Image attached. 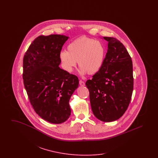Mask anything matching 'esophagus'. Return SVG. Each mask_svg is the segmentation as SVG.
<instances>
[{
	"label": "esophagus",
	"instance_id": "obj_1",
	"mask_svg": "<svg viewBox=\"0 0 158 158\" xmlns=\"http://www.w3.org/2000/svg\"><path fill=\"white\" fill-rule=\"evenodd\" d=\"M79 85L81 86H85V82H83V81H79Z\"/></svg>",
	"mask_w": 158,
	"mask_h": 158
}]
</instances>
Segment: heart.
Returning <instances> with one entry per match:
<instances>
[{"label":"heart","instance_id":"heart-1","mask_svg":"<svg viewBox=\"0 0 158 158\" xmlns=\"http://www.w3.org/2000/svg\"><path fill=\"white\" fill-rule=\"evenodd\" d=\"M104 45L94 39L82 37L68 44L66 51L59 53L62 67L68 73H72L78 63L81 75H94L102 68L105 59Z\"/></svg>","mask_w":158,"mask_h":158}]
</instances>
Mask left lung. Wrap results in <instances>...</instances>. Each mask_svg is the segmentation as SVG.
Listing matches in <instances>:
<instances>
[{
    "mask_svg": "<svg viewBox=\"0 0 158 158\" xmlns=\"http://www.w3.org/2000/svg\"><path fill=\"white\" fill-rule=\"evenodd\" d=\"M107 53L100 70L88 80L90 106L101 121L119 119L130 104L133 90V64L127 50L120 41L104 37Z\"/></svg>",
    "mask_w": 158,
    "mask_h": 158,
    "instance_id": "left-lung-1",
    "label": "left lung"
}]
</instances>
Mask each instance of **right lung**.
I'll return each mask as SVG.
<instances>
[{"label":"right lung","mask_w":158,"mask_h":158,"mask_svg":"<svg viewBox=\"0 0 158 158\" xmlns=\"http://www.w3.org/2000/svg\"><path fill=\"white\" fill-rule=\"evenodd\" d=\"M68 38L57 34L40 35L23 59V84L31 104L40 117L53 124L69 118V100L79 86L76 76L59 67V53Z\"/></svg>","instance_id":"1"}]
</instances>
